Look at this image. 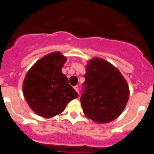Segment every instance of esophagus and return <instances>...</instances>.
I'll list each match as a JSON object with an SVG mask.
<instances>
[{
  "label": "esophagus",
  "mask_w": 154,
  "mask_h": 154,
  "mask_svg": "<svg viewBox=\"0 0 154 154\" xmlns=\"http://www.w3.org/2000/svg\"><path fill=\"white\" fill-rule=\"evenodd\" d=\"M74 89L75 90V91H77V92H78V91H79V86H78V85H75V86H74Z\"/></svg>",
  "instance_id": "34e87169"
}]
</instances>
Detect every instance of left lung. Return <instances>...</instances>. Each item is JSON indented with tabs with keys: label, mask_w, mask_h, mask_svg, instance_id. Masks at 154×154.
Listing matches in <instances>:
<instances>
[{
	"label": "left lung",
	"mask_w": 154,
	"mask_h": 154,
	"mask_svg": "<svg viewBox=\"0 0 154 154\" xmlns=\"http://www.w3.org/2000/svg\"><path fill=\"white\" fill-rule=\"evenodd\" d=\"M81 104L85 115L100 124L116 119L129 97L127 81L109 62L94 57L88 63Z\"/></svg>",
	"instance_id": "8db88e82"
}]
</instances>
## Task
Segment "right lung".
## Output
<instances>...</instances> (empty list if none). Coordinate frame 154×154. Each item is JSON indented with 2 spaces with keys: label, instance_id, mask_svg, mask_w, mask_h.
Returning a JSON list of instances; mask_svg holds the SVG:
<instances>
[{
  "label": "right lung",
  "instance_id": "1",
  "mask_svg": "<svg viewBox=\"0 0 154 154\" xmlns=\"http://www.w3.org/2000/svg\"><path fill=\"white\" fill-rule=\"evenodd\" d=\"M66 59L53 52L38 60L26 74L23 94L30 109L43 118H51L64 111L67 103L79 94L69 84L61 69Z\"/></svg>",
  "mask_w": 154,
  "mask_h": 154
}]
</instances>
